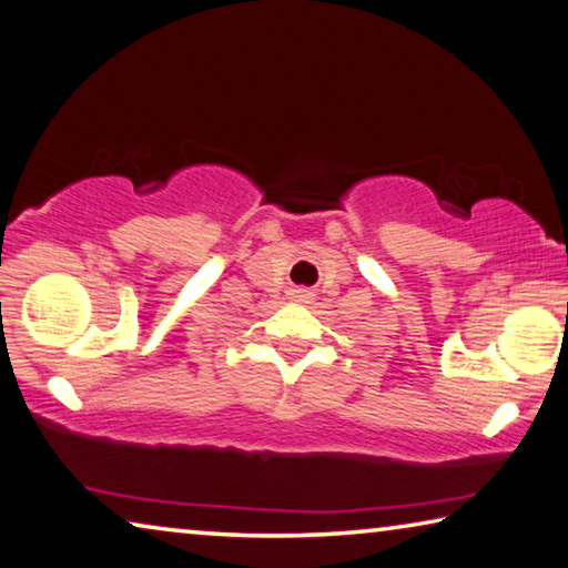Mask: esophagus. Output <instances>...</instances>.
I'll return each mask as SVG.
<instances>
[{
  "label": "esophagus",
  "mask_w": 568,
  "mask_h": 568,
  "mask_svg": "<svg viewBox=\"0 0 568 568\" xmlns=\"http://www.w3.org/2000/svg\"><path fill=\"white\" fill-rule=\"evenodd\" d=\"M292 294L296 296V300H307V296H310V294H307V290H294Z\"/></svg>",
  "instance_id": "obj_1"
}]
</instances>
